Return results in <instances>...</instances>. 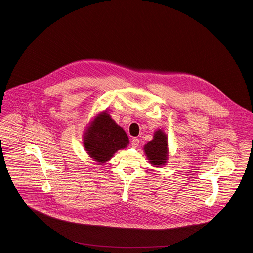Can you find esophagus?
<instances>
[{"mask_svg":"<svg viewBox=\"0 0 253 253\" xmlns=\"http://www.w3.org/2000/svg\"><path fill=\"white\" fill-rule=\"evenodd\" d=\"M138 144H139V140H138L137 138H133V139H132V146H133L134 148H136V147L138 146Z\"/></svg>","mask_w":253,"mask_h":253,"instance_id":"esophagus-1","label":"esophagus"}]
</instances>
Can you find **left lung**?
I'll return each instance as SVG.
<instances>
[{
	"label": "left lung",
	"mask_w": 253,
	"mask_h": 253,
	"mask_svg": "<svg viewBox=\"0 0 253 253\" xmlns=\"http://www.w3.org/2000/svg\"><path fill=\"white\" fill-rule=\"evenodd\" d=\"M144 154L148 162L155 168H161L165 166L169 161V142L166 133L158 129L155 131L152 140L148 141L143 146Z\"/></svg>",
	"instance_id": "8db88e82"
}]
</instances>
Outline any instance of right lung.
Listing matches in <instances>:
<instances>
[{
	"mask_svg": "<svg viewBox=\"0 0 253 253\" xmlns=\"http://www.w3.org/2000/svg\"><path fill=\"white\" fill-rule=\"evenodd\" d=\"M129 137L107 111L101 112L88 123L83 136V146L98 164H106L115 153L127 147Z\"/></svg>",
	"mask_w": 253,
	"mask_h": 253,
	"instance_id": "add662e5",
	"label": "right lung"
}]
</instances>
